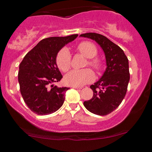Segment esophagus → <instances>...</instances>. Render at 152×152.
<instances>
[{
	"label": "esophagus",
	"mask_w": 152,
	"mask_h": 152,
	"mask_svg": "<svg viewBox=\"0 0 152 152\" xmlns=\"http://www.w3.org/2000/svg\"><path fill=\"white\" fill-rule=\"evenodd\" d=\"M72 88H82V87L81 86H72Z\"/></svg>",
	"instance_id": "34e87169"
}]
</instances>
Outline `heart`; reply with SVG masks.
Listing matches in <instances>:
<instances>
[{
	"label": "heart",
	"instance_id": "heart-1",
	"mask_svg": "<svg viewBox=\"0 0 152 152\" xmlns=\"http://www.w3.org/2000/svg\"><path fill=\"white\" fill-rule=\"evenodd\" d=\"M76 51L88 58L85 66H89L95 71L102 70L103 63L99 58L95 57L98 53L96 46L89 41H83L76 46ZM57 66L63 72H67L71 66V55L67 48H64L58 52L56 58ZM94 74L90 69L72 70L66 76V82L71 86H81L94 79Z\"/></svg>",
	"mask_w": 152,
	"mask_h": 152
}]
</instances>
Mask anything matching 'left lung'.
I'll return each mask as SVG.
<instances>
[{
  "mask_svg": "<svg viewBox=\"0 0 152 152\" xmlns=\"http://www.w3.org/2000/svg\"><path fill=\"white\" fill-rule=\"evenodd\" d=\"M80 36L94 40L104 51L106 71L102 77L90 88L93 97L83 102L86 109L99 116H106L114 111L124 99L130 75L129 61L124 50L103 35L87 33Z\"/></svg>",
  "mask_w": 152,
  "mask_h": 152,
  "instance_id": "1",
  "label": "left lung"
}]
</instances>
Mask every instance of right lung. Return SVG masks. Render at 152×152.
I'll return each mask as SVG.
<instances>
[{"label":"right lung","instance_id":"add662e5","mask_svg":"<svg viewBox=\"0 0 152 152\" xmlns=\"http://www.w3.org/2000/svg\"><path fill=\"white\" fill-rule=\"evenodd\" d=\"M78 34L41 40L24 56L19 66L18 82L24 102L33 112L47 115L60 109L68 87L53 83L63 76L56 65V55L63 46L74 41Z\"/></svg>","mask_w":152,"mask_h":152}]
</instances>
